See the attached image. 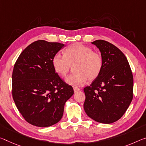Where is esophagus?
<instances>
[{"mask_svg": "<svg viewBox=\"0 0 146 146\" xmlns=\"http://www.w3.org/2000/svg\"><path fill=\"white\" fill-rule=\"evenodd\" d=\"M73 90H74V92H75V93H76V92L80 91V89L78 88H77V87H74L73 88Z\"/></svg>", "mask_w": 146, "mask_h": 146, "instance_id": "obj_1", "label": "esophagus"}]
</instances>
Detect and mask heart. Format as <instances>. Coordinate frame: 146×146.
<instances>
[{"label":"heart","mask_w":146,"mask_h":146,"mask_svg":"<svg viewBox=\"0 0 146 146\" xmlns=\"http://www.w3.org/2000/svg\"><path fill=\"white\" fill-rule=\"evenodd\" d=\"M56 72L66 76L74 66V72L66 78L67 84L81 86L88 80L93 81L98 77L103 68V58L98 52L81 43L70 45L64 50V55L56 53L52 59Z\"/></svg>","instance_id":"b5f03b06"}]
</instances>
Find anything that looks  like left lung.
<instances>
[{"mask_svg": "<svg viewBox=\"0 0 146 146\" xmlns=\"http://www.w3.org/2000/svg\"><path fill=\"white\" fill-rule=\"evenodd\" d=\"M103 68L98 77L85 87L84 109L88 116L99 123H114L123 116L133 99V77L127 58L108 41L96 40Z\"/></svg>", "mask_w": 146, "mask_h": 146, "instance_id": "left-lung-1", "label": "left lung"}]
</instances>
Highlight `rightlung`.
Segmentation results:
<instances>
[{
  "mask_svg": "<svg viewBox=\"0 0 146 146\" xmlns=\"http://www.w3.org/2000/svg\"><path fill=\"white\" fill-rule=\"evenodd\" d=\"M64 44L38 40L21 53L12 73V96L27 122L47 127L62 119L65 103L73 96L72 86L62 80L52 64Z\"/></svg>",
  "mask_w": 146,
  "mask_h": 146,
  "instance_id": "right-lung-1",
  "label": "right lung"
}]
</instances>
